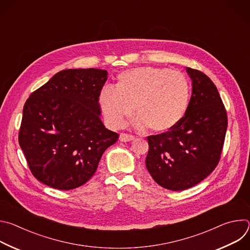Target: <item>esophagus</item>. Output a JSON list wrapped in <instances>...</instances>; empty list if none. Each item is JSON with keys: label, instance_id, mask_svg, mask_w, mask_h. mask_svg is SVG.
Instances as JSON below:
<instances>
[{"label": "esophagus", "instance_id": "34e87169", "mask_svg": "<svg viewBox=\"0 0 250 250\" xmlns=\"http://www.w3.org/2000/svg\"><path fill=\"white\" fill-rule=\"evenodd\" d=\"M133 139H134V135H132V134L124 133V132L120 134V140L121 141L126 142V141H130V140H133Z\"/></svg>", "mask_w": 250, "mask_h": 250}]
</instances>
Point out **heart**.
<instances>
[{
    "mask_svg": "<svg viewBox=\"0 0 250 250\" xmlns=\"http://www.w3.org/2000/svg\"><path fill=\"white\" fill-rule=\"evenodd\" d=\"M191 97L187 77L179 71L159 67H137L117 76L115 89L104 87L98 102L112 127H122L133 113L137 125L165 132L184 118Z\"/></svg>",
    "mask_w": 250,
    "mask_h": 250,
    "instance_id": "obj_1",
    "label": "heart"
}]
</instances>
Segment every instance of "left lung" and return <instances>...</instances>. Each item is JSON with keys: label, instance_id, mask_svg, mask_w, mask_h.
I'll return each instance as SVG.
<instances>
[{"label": "left lung", "instance_id": "1", "mask_svg": "<svg viewBox=\"0 0 250 250\" xmlns=\"http://www.w3.org/2000/svg\"><path fill=\"white\" fill-rule=\"evenodd\" d=\"M192 96L181 122L147 136L146 165L153 180L171 191L189 189L217 167L224 147L228 116L216 85L201 71L186 68Z\"/></svg>", "mask_w": 250, "mask_h": 250}]
</instances>
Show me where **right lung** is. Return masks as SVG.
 Wrapping results in <instances>:
<instances>
[{
	"instance_id": "obj_1",
	"label": "right lung",
	"mask_w": 250,
	"mask_h": 250,
	"mask_svg": "<svg viewBox=\"0 0 250 250\" xmlns=\"http://www.w3.org/2000/svg\"><path fill=\"white\" fill-rule=\"evenodd\" d=\"M105 70L66 69L26 100L19 144L32 175L58 190L85 184L119 134L101 121L98 98Z\"/></svg>"
}]
</instances>
